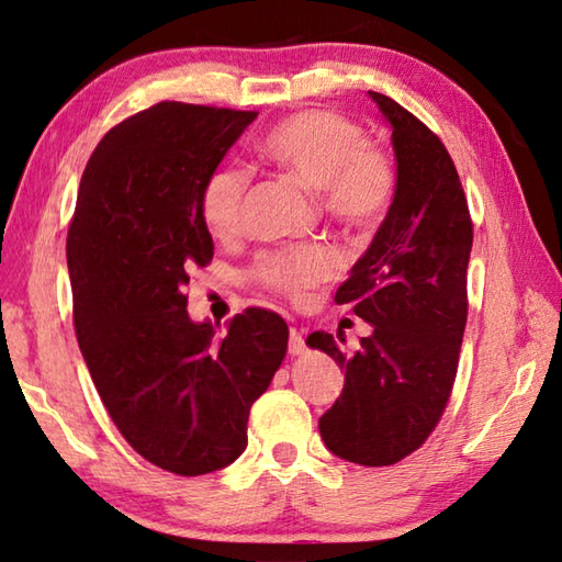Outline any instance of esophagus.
Returning <instances> with one entry per match:
<instances>
[{
    "label": "esophagus",
    "mask_w": 562,
    "mask_h": 562,
    "mask_svg": "<svg viewBox=\"0 0 562 562\" xmlns=\"http://www.w3.org/2000/svg\"><path fill=\"white\" fill-rule=\"evenodd\" d=\"M305 352V340H303V333L299 330V327H291L289 333V355L291 357H299Z\"/></svg>",
    "instance_id": "esophagus-1"
}]
</instances>
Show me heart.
<instances>
[{
    "instance_id": "heart-1",
    "label": "heart",
    "mask_w": 562,
    "mask_h": 562,
    "mask_svg": "<svg viewBox=\"0 0 562 562\" xmlns=\"http://www.w3.org/2000/svg\"><path fill=\"white\" fill-rule=\"evenodd\" d=\"M259 156L301 186L317 190L327 215L345 227L367 229L386 213L396 173L389 156L364 144L357 124L327 110L299 112L273 124L259 142ZM249 176L237 166H217L200 193V215L210 235L227 239L241 227ZM335 259L323 247L267 254L254 277L267 289L303 299L333 277Z\"/></svg>"
}]
</instances>
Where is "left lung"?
<instances>
[{
	"label": "left lung",
	"instance_id": "obj_1",
	"mask_svg": "<svg viewBox=\"0 0 562 562\" xmlns=\"http://www.w3.org/2000/svg\"><path fill=\"white\" fill-rule=\"evenodd\" d=\"M369 98L391 126L394 203L335 301L352 305L372 335L357 352H342L340 335L305 342L345 369L340 398L317 420L327 450L384 468L418 450L448 406L468 323L472 220L438 136L386 94Z\"/></svg>",
	"mask_w": 562,
	"mask_h": 562
}]
</instances>
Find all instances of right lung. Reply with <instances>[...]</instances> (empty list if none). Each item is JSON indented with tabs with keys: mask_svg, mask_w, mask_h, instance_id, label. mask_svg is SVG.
Here are the masks:
<instances>
[{
	"mask_svg": "<svg viewBox=\"0 0 562 562\" xmlns=\"http://www.w3.org/2000/svg\"><path fill=\"white\" fill-rule=\"evenodd\" d=\"M257 112L158 102L92 151L68 229L72 323L124 440L198 477L247 448L249 408L289 347L283 317L247 308L217 335L188 315L190 269L213 259L200 193Z\"/></svg>",
	"mask_w": 562,
	"mask_h": 562,
	"instance_id": "right-lung-1",
	"label": "right lung"
}]
</instances>
